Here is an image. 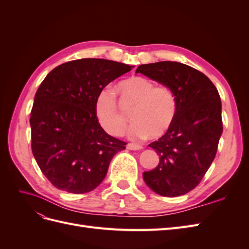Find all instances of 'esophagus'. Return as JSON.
Listing matches in <instances>:
<instances>
[{"label":"esophagus","mask_w":249,"mask_h":249,"mask_svg":"<svg viewBox=\"0 0 249 249\" xmlns=\"http://www.w3.org/2000/svg\"><path fill=\"white\" fill-rule=\"evenodd\" d=\"M126 148L131 149V150H139L142 148V146L138 145V144H134V143H127Z\"/></svg>","instance_id":"obj_1"}]
</instances>
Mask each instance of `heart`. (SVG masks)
<instances>
[{
    "label": "heart",
    "instance_id": "heart-1",
    "mask_svg": "<svg viewBox=\"0 0 249 249\" xmlns=\"http://www.w3.org/2000/svg\"><path fill=\"white\" fill-rule=\"evenodd\" d=\"M123 101L135 105L131 112L133 125L129 131L132 139H143L150 135L160 138L170 129L177 116L178 105L171 90L156 86L145 77L132 76L120 81L117 85ZM95 115L104 130L112 136L123 135L126 118L118 109L116 96L109 87L97 93L94 104Z\"/></svg>",
    "mask_w": 249,
    "mask_h": 249
}]
</instances>
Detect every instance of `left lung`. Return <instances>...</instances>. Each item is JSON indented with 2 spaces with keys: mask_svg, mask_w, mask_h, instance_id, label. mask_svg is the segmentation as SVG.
Returning a JSON list of instances; mask_svg holds the SVG:
<instances>
[{
  "mask_svg": "<svg viewBox=\"0 0 249 249\" xmlns=\"http://www.w3.org/2000/svg\"><path fill=\"white\" fill-rule=\"evenodd\" d=\"M138 72L169 88L178 105L170 129L148 145L160 161L143 172V179L162 196L184 195L200 183L215 159L223 130L219 93L206 74L179 62L142 64Z\"/></svg>",
  "mask_w": 249,
  "mask_h": 249,
  "instance_id": "8db88e82",
  "label": "left lung"
}]
</instances>
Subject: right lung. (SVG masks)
<instances>
[{
	"label": "right lung",
	"instance_id": "right-lung-1",
	"mask_svg": "<svg viewBox=\"0 0 249 249\" xmlns=\"http://www.w3.org/2000/svg\"><path fill=\"white\" fill-rule=\"evenodd\" d=\"M132 67L85 58L55 67L42 81L30 117L32 153L57 189L92 191L106 177L112 158L125 148V142L100 125L94 104L102 89Z\"/></svg>",
	"mask_w": 249,
	"mask_h": 249
}]
</instances>
